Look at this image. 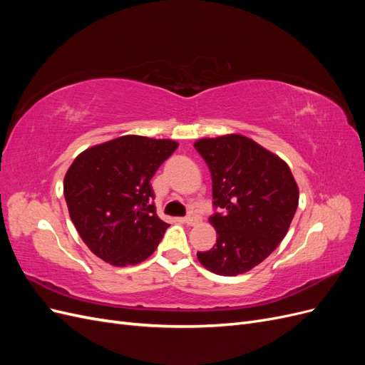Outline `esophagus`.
<instances>
[{
  "mask_svg": "<svg viewBox=\"0 0 365 365\" xmlns=\"http://www.w3.org/2000/svg\"><path fill=\"white\" fill-rule=\"evenodd\" d=\"M197 220H200V216L196 215L195 210H190L189 215H187V216L184 217V222H185L187 225H195V224L197 222Z\"/></svg>",
  "mask_w": 365,
  "mask_h": 365,
  "instance_id": "obj_1",
  "label": "esophagus"
}]
</instances>
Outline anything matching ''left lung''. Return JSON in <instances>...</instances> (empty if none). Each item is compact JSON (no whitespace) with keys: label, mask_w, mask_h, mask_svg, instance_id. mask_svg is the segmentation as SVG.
<instances>
[{"label":"left lung","mask_w":365,"mask_h":365,"mask_svg":"<svg viewBox=\"0 0 365 365\" xmlns=\"http://www.w3.org/2000/svg\"><path fill=\"white\" fill-rule=\"evenodd\" d=\"M195 149L212 172L210 216L217 233L212 250L197 260L219 275L244 274L277 248L298 205V187L289 165L248 137L230 134L201 138Z\"/></svg>","instance_id":"left-lung-1"}]
</instances>
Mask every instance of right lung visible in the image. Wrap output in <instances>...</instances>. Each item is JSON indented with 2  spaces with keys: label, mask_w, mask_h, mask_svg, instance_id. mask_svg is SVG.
Wrapping results in <instances>:
<instances>
[{
  "label": "right lung",
  "mask_w": 365,
  "mask_h": 365,
  "mask_svg": "<svg viewBox=\"0 0 365 365\" xmlns=\"http://www.w3.org/2000/svg\"><path fill=\"white\" fill-rule=\"evenodd\" d=\"M178 143L123 135L77 155L63 196L77 233L97 257L128 267L157 250L165 224L157 216L150 180Z\"/></svg>",
  "instance_id": "1"
}]
</instances>
